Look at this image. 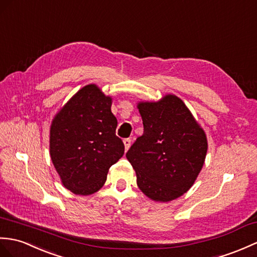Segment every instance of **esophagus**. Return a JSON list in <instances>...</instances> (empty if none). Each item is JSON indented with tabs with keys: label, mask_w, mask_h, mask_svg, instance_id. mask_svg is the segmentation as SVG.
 <instances>
[{
	"label": "esophagus",
	"mask_w": 257,
	"mask_h": 257,
	"mask_svg": "<svg viewBox=\"0 0 257 257\" xmlns=\"http://www.w3.org/2000/svg\"><path fill=\"white\" fill-rule=\"evenodd\" d=\"M123 145H124V150H128V149L130 148V145H131V140L128 138V139H124L123 140Z\"/></svg>",
	"instance_id": "1"
}]
</instances>
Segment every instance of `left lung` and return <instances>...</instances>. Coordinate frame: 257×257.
<instances>
[{
    "label": "left lung",
    "mask_w": 257,
    "mask_h": 257,
    "mask_svg": "<svg viewBox=\"0 0 257 257\" xmlns=\"http://www.w3.org/2000/svg\"><path fill=\"white\" fill-rule=\"evenodd\" d=\"M143 135L126 154L137 185L154 201L169 202L193 186L208 150L205 130L184 101L166 94L157 101H138Z\"/></svg>",
    "instance_id": "obj_1"
}]
</instances>
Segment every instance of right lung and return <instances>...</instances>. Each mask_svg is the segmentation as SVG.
Listing matches in <instances>:
<instances>
[{"mask_svg": "<svg viewBox=\"0 0 257 257\" xmlns=\"http://www.w3.org/2000/svg\"><path fill=\"white\" fill-rule=\"evenodd\" d=\"M111 96L96 84L79 89L53 117L49 152L63 186L88 196L103 187L108 170L123 156L116 136Z\"/></svg>", "mask_w": 257, "mask_h": 257, "instance_id": "add662e5", "label": "right lung"}]
</instances>
